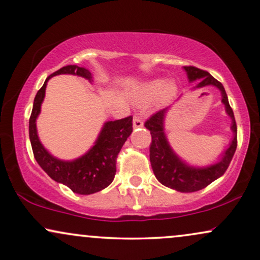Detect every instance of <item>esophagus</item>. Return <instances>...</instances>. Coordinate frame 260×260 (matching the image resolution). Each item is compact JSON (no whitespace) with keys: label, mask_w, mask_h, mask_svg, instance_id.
I'll return each instance as SVG.
<instances>
[{"label":"esophagus","mask_w":260,"mask_h":260,"mask_svg":"<svg viewBox=\"0 0 260 260\" xmlns=\"http://www.w3.org/2000/svg\"><path fill=\"white\" fill-rule=\"evenodd\" d=\"M133 126H134V128H140V127L144 126V121H142V119L139 115H134Z\"/></svg>","instance_id":"34e87169"}]
</instances>
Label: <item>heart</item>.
<instances>
[{"instance_id": "1", "label": "heart", "mask_w": 260, "mask_h": 260, "mask_svg": "<svg viewBox=\"0 0 260 260\" xmlns=\"http://www.w3.org/2000/svg\"><path fill=\"white\" fill-rule=\"evenodd\" d=\"M164 83H165V81H162V80H154V81L146 83L141 89L140 98L142 100H148V99L154 98L155 95L160 93L161 101L166 102L171 100L175 95V92H177V86L173 82H168L165 86H164Z\"/></svg>"}]
</instances>
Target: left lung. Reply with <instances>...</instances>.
Instances as JSON below:
<instances>
[{
	"mask_svg": "<svg viewBox=\"0 0 260 260\" xmlns=\"http://www.w3.org/2000/svg\"><path fill=\"white\" fill-rule=\"evenodd\" d=\"M184 69L187 73L189 81H198L197 88L212 85L220 90L221 101L225 105L226 113L232 119L231 129L233 131V139L229 148L222 153L220 161L202 168L188 166L187 164L182 161L171 148L165 132H164V119H165L167 108L154 113L145 122V127L151 132L152 135V142L149 146V160H151V165L156 179L166 187L175 189V191L196 192L217 180L228 170L237 148V125L224 86L218 80H215L210 73L203 69L193 67V66H185Z\"/></svg>",
	"mask_w": 260,
	"mask_h": 260,
	"instance_id": "1",
	"label": "left lung"
}]
</instances>
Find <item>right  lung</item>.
<instances>
[{"mask_svg":"<svg viewBox=\"0 0 260 260\" xmlns=\"http://www.w3.org/2000/svg\"><path fill=\"white\" fill-rule=\"evenodd\" d=\"M58 74L79 75L92 81V73L85 67H79L75 64L62 67L46 79L34 99L31 115L29 119V139L32 153L39 165L53 180L68 186L74 193L93 194L111 185L114 179L116 158L133 131V116L106 122L94 146L85 155L72 161H63L54 158L40 142L36 129V119L41 112L47 82L52 76Z\"/></svg>","mask_w":260,"mask_h":260,"instance_id":"right-lung-1","label":"right lung"}]
</instances>
